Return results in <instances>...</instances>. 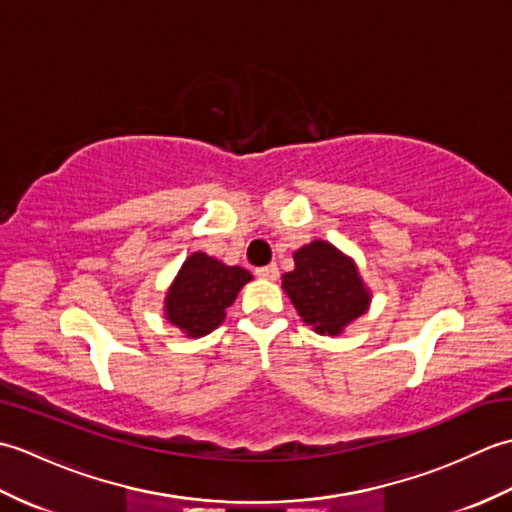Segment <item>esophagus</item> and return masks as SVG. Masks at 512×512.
Masks as SVG:
<instances>
[{
    "label": "esophagus",
    "mask_w": 512,
    "mask_h": 512,
    "mask_svg": "<svg viewBox=\"0 0 512 512\" xmlns=\"http://www.w3.org/2000/svg\"><path fill=\"white\" fill-rule=\"evenodd\" d=\"M255 275H257L259 279L275 281V279L279 277V268H277L275 264H270V266H262V268H257V270H255Z\"/></svg>",
    "instance_id": "34e87169"
}]
</instances>
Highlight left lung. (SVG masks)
Masks as SVG:
<instances>
[{
    "label": "left lung",
    "mask_w": 512,
    "mask_h": 512,
    "mask_svg": "<svg viewBox=\"0 0 512 512\" xmlns=\"http://www.w3.org/2000/svg\"><path fill=\"white\" fill-rule=\"evenodd\" d=\"M281 284L299 317L319 334H339L369 306V292L352 259L321 239L297 250L295 270Z\"/></svg>",
    "instance_id": "obj_1"
}]
</instances>
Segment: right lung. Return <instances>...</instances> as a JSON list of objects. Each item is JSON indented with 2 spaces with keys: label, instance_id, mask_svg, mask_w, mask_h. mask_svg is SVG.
Returning a JSON list of instances; mask_svg holds the SVG:
<instances>
[{
  "label": "right lung",
  "instance_id": "add662e5",
  "mask_svg": "<svg viewBox=\"0 0 512 512\" xmlns=\"http://www.w3.org/2000/svg\"><path fill=\"white\" fill-rule=\"evenodd\" d=\"M250 279L244 268L224 266L209 255L193 253L167 292V319L187 336L209 334L224 321V310Z\"/></svg>",
  "mask_w": 512,
  "mask_h": 512
}]
</instances>
